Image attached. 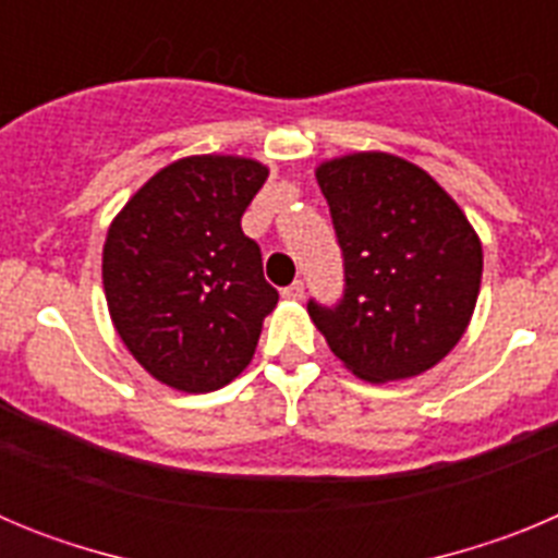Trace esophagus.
I'll use <instances>...</instances> for the list:
<instances>
[{
	"label": "esophagus",
	"instance_id": "obj_1",
	"mask_svg": "<svg viewBox=\"0 0 558 558\" xmlns=\"http://www.w3.org/2000/svg\"><path fill=\"white\" fill-rule=\"evenodd\" d=\"M284 299H293V302H299V299H304V282L302 279H295L293 284H288V288L282 290Z\"/></svg>",
	"mask_w": 558,
	"mask_h": 558
}]
</instances>
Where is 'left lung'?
<instances>
[{
  "instance_id": "8db88e82",
  "label": "left lung",
  "mask_w": 558,
  "mask_h": 558,
  "mask_svg": "<svg viewBox=\"0 0 558 558\" xmlns=\"http://www.w3.org/2000/svg\"><path fill=\"white\" fill-rule=\"evenodd\" d=\"M343 256V295L313 324L360 379L427 372L470 324L483 274L475 229L422 167L354 153L315 172Z\"/></svg>"
}]
</instances>
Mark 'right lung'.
<instances>
[{
	"instance_id": "right-lung-1",
	"label": "right lung",
	"mask_w": 558,
	"mask_h": 558,
	"mask_svg": "<svg viewBox=\"0 0 558 558\" xmlns=\"http://www.w3.org/2000/svg\"><path fill=\"white\" fill-rule=\"evenodd\" d=\"M268 167L192 156L165 167L117 215L102 248V288L128 352L186 393L218 391L254 357L279 293L243 211Z\"/></svg>"
}]
</instances>
